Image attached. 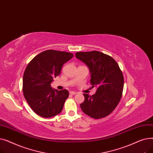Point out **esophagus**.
I'll list each match as a JSON object with an SVG mask.
<instances>
[{"label": "esophagus", "mask_w": 153, "mask_h": 153, "mask_svg": "<svg viewBox=\"0 0 153 153\" xmlns=\"http://www.w3.org/2000/svg\"><path fill=\"white\" fill-rule=\"evenodd\" d=\"M69 94H70L71 95H76V94H77V92H73V91H70Z\"/></svg>", "instance_id": "esophagus-1"}]
</instances>
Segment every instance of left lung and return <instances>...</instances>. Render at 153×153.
I'll use <instances>...</instances> for the list:
<instances>
[{
    "mask_svg": "<svg viewBox=\"0 0 153 153\" xmlns=\"http://www.w3.org/2000/svg\"><path fill=\"white\" fill-rule=\"evenodd\" d=\"M76 57L89 68L91 84L92 87H97L92 96L84 94L85 100L80 105L82 111L95 119L108 116L122 98L124 85L122 71L113 58L99 51L77 52Z\"/></svg>",
    "mask_w": 153,
    "mask_h": 153,
    "instance_id": "8db88e82",
    "label": "left lung"
}]
</instances>
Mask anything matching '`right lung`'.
<instances>
[{
    "instance_id": "add662e5",
    "label": "right lung",
    "mask_w": 153,
    "mask_h": 153,
    "mask_svg": "<svg viewBox=\"0 0 153 153\" xmlns=\"http://www.w3.org/2000/svg\"><path fill=\"white\" fill-rule=\"evenodd\" d=\"M74 54L48 50L40 53L28 64L23 77L24 97L30 108L40 117L50 118L62 111L69 97L66 89H53V78L60 74L63 64Z\"/></svg>"
}]
</instances>
